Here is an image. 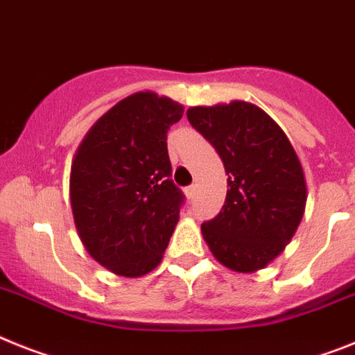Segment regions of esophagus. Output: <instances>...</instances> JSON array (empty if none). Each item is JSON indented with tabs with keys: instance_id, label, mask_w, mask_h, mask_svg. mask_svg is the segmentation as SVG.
Here are the masks:
<instances>
[{
	"instance_id": "1",
	"label": "esophagus",
	"mask_w": 355,
	"mask_h": 355,
	"mask_svg": "<svg viewBox=\"0 0 355 355\" xmlns=\"http://www.w3.org/2000/svg\"><path fill=\"white\" fill-rule=\"evenodd\" d=\"M195 195H196V187L195 186L186 187V196L189 198V200H193V198H195Z\"/></svg>"
}]
</instances>
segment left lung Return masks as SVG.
<instances>
[{"label": "left lung", "mask_w": 355, "mask_h": 355, "mask_svg": "<svg viewBox=\"0 0 355 355\" xmlns=\"http://www.w3.org/2000/svg\"><path fill=\"white\" fill-rule=\"evenodd\" d=\"M187 121L223 162L227 196L202 236L222 265L256 272L284 252L302 223L306 180L288 137L256 104L193 106Z\"/></svg>", "instance_id": "obj_1"}]
</instances>
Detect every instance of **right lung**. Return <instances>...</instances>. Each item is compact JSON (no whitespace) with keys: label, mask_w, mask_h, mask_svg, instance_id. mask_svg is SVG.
<instances>
[{"label":"right lung","mask_w":355,"mask_h":355,"mask_svg":"<svg viewBox=\"0 0 355 355\" xmlns=\"http://www.w3.org/2000/svg\"><path fill=\"white\" fill-rule=\"evenodd\" d=\"M182 104L155 92L119 101L90 128L71 160L70 204L88 254L139 278L162 260L184 195L171 177L168 130Z\"/></svg>","instance_id":"add662e5"}]
</instances>
